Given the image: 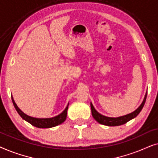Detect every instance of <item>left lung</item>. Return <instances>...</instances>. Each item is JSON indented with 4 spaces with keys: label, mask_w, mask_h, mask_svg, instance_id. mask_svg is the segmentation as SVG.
<instances>
[{
    "label": "left lung",
    "mask_w": 158,
    "mask_h": 158,
    "mask_svg": "<svg viewBox=\"0 0 158 158\" xmlns=\"http://www.w3.org/2000/svg\"><path fill=\"white\" fill-rule=\"evenodd\" d=\"M148 93L145 94L144 100L141 103V105L135 110V111L131 112V113L127 114V115L119 116V117H108V116H105L102 115V114H99L98 111L95 109V108L93 106L92 103H90V109H91V113L93 117L94 118V119L97 121L99 124L106 125V126H109V127H115V126H119V125H122L126 124L127 122H128L129 121H130L132 118H135L138 114L140 113V111H142V108H143L144 103L146 101V98Z\"/></svg>",
    "instance_id": "1"
}]
</instances>
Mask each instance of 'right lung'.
<instances>
[{
    "label": "right lung",
    "instance_id": "obj_1",
    "mask_svg": "<svg viewBox=\"0 0 158 158\" xmlns=\"http://www.w3.org/2000/svg\"><path fill=\"white\" fill-rule=\"evenodd\" d=\"M11 99H12L13 103H14L15 109H16L19 115L21 116V117L23 119H24L25 121H27V122L30 123L31 125H33V126L36 127H38V128H51V127H56L57 126V125L62 124V123H63L66 119L67 112H68L69 103L68 104V106H67L65 109H64L61 114H60L59 115L55 116V117L46 118H38L31 117V116H28L26 114L23 113V112L21 111L18 106H17L16 103H15L14 98H13V96H11Z\"/></svg>",
    "mask_w": 158,
    "mask_h": 158
}]
</instances>
